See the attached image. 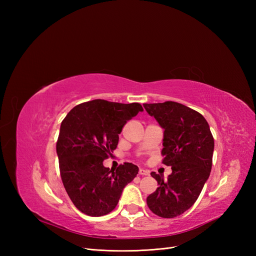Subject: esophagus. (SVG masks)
<instances>
[{
  "label": "esophagus",
  "instance_id": "34e87169",
  "mask_svg": "<svg viewBox=\"0 0 256 256\" xmlns=\"http://www.w3.org/2000/svg\"><path fill=\"white\" fill-rule=\"evenodd\" d=\"M138 174H140V175H148L150 171H148V170H145V168H140V170H138Z\"/></svg>",
  "mask_w": 256,
  "mask_h": 256
}]
</instances>
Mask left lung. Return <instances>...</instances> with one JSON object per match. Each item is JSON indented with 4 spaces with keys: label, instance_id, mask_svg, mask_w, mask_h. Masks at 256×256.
<instances>
[{
    "label": "left lung",
    "instance_id": "left-lung-1",
    "mask_svg": "<svg viewBox=\"0 0 256 256\" xmlns=\"http://www.w3.org/2000/svg\"><path fill=\"white\" fill-rule=\"evenodd\" d=\"M146 112L164 129V164L171 166L168 180L152 172L159 187L147 198L150 210L174 218L196 203L212 171L214 138L202 114L182 104H144Z\"/></svg>",
    "mask_w": 256,
    "mask_h": 256
}]
</instances>
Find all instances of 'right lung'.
Returning <instances> with one entry per match:
<instances>
[{
	"label": "right lung",
	"mask_w": 256,
	"mask_h": 256,
	"mask_svg": "<svg viewBox=\"0 0 256 256\" xmlns=\"http://www.w3.org/2000/svg\"><path fill=\"white\" fill-rule=\"evenodd\" d=\"M143 108L96 99L76 106L60 124L56 143L62 182L74 206L83 214L100 216L111 212L138 168L104 166L118 143L125 124Z\"/></svg>",
	"instance_id": "1"
}]
</instances>
